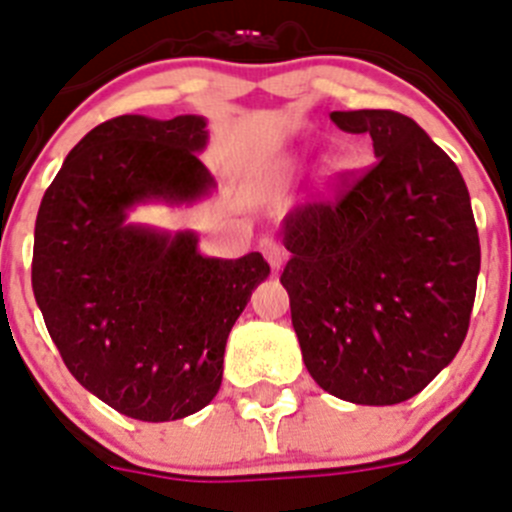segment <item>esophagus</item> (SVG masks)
Masks as SVG:
<instances>
[{
    "mask_svg": "<svg viewBox=\"0 0 512 512\" xmlns=\"http://www.w3.org/2000/svg\"><path fill=\"white\" fill-rule=\"evenodd\" d=\"M260 247H262V255H265V260L272 265V270H280V265H283V260H285V252L280 250L278 242L272 240V237H265V240L260 242Z\"/></svg>",
    "mask_w": 512,
    "mask_h": 512,
    "instance_id": "34e87169",
    "label": "esophagus"
}]
</instances>
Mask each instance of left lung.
<instances>
[{"label":"left lung","instance_id":"8db88e82","mask_svg":"<svg viewBox=\"0 0 512 512\" xmlns=\"http://www.w3.org/2000/svg\"><path fill=\"white\" fill-rule=\"evenodd\" d=\"M369 133L376 161L336 194L293 209L280 283L305 369L328 394L412 399L460 351L480 272L470 191L455 161L396 111H333Z\"/></svg>","mask_w":512,"mask_h":512}]
</instances>
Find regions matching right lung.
Masks as SVG:
<instances>
[{"label":"right lung","mask_w":512,"mask_h":512,"mask_svg":"<svg viewBox=\"0 0 512 512\" xmlns=\"http://www.w3.org/2000/svg\"><path fill=\"white\" fill-rule=\"evenodd\" d=\"M204 146L202 116L111 118L70 151L37 212L32 290L50 338L90 394L141 422L217 396L229 331L270 275L260 252L204 257L194 232L126 222L136 204L209 194Z\"/></svg>","instance_id":"add662e5"}]
</instances>
